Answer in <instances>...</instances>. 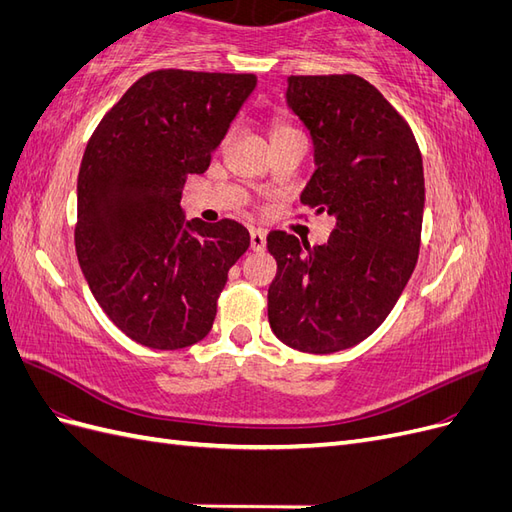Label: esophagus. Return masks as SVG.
<instances>
[{
  "label": "esophagus",
  "mask_w": 512,
  "mask_h": 512,
  "mask_svg": "<svg viewBox=\"0 0 512 512\" xmlns=\"http://www.w3.org/2000/svg\"><path fill=\"white\" fill-rule=\"evenodd\" d=\"M250 241H252V250L254 252H265L267 250V232L265 230H252L250 235Z\"/></svg>",
  "instance_id": "esophagus-1"
}]
</instances>
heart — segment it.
I'll return each instance as SVG.
<instances>
[{"instance_id":"obj_1","label":"heart","mask_w":512,"mask_h":512,"mask_svg":"<svg viewBox=\"0 0 512 512\" xmlns=\"http://www.w3.org/2000/svg\"><path fill=\"white\" fill-rule=\"evenodd\" d=\"M288 130H292V128H288V126H277L273 134H280V132H288Z\"/></svg>"}]
</instances>
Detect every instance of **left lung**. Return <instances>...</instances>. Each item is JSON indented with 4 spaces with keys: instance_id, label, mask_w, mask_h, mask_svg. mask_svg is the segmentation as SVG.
I'll return each mask as SVG.
<instances>
[{
    "instance_id": "8db88e82",
    "label": "left lung",
    "mask_w": 512,
    "mask_h": 512,
    "mask_svg": "<svg viewBox=\"0 0 512 512\" xmlns=\"http://www.w3.org/2000/svg\"><path fill=\"white\" fill-rule=\"evenodd\" d=\"M286 104L314 143L301 203L333 215L335 230L318 247L280 230L267 237L277 260L269 324L294 350L333 354L380 327L416 267L423 158L408 123L361 76H288Z\"/></svg>"
}]
</instances>
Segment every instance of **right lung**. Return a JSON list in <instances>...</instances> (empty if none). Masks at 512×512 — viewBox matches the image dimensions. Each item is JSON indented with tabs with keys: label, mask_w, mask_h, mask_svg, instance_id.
I'll use <instances>...</instances> for the list:
<instances>
[{
	"label": "right lung",
	"mask_w": 512,
	"mask_h": 512,
	"mask_svg": "<svg viewBox=\"0 0 512 512\" xmlns=\"http://www.w3.org/2000/svg\"><path fill=\"white\" fill-rule=\"evenodd\" d=\"M254 89L256 74H145L85 149L76 256L106 316L147 348L207 337L228 271L250 247L235 220H185L181 192L209 168Z\"/></svg>",
	"instance_id": "obj_1"
}]
</instances>
